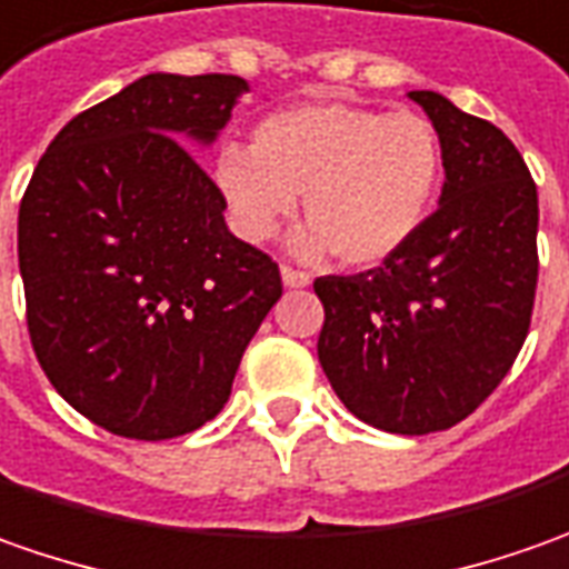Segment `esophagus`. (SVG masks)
Returning <instances> with one entry per match:
<instances>
[{"label":"esophagus","instance_id":"obj_1","mask_svg":"<svg viewBox=\"0 0 569 569\" xmlns=\"http://www.w3.org/2000/svg\"><path fill=\"white\" fill-rule=\"evenodd\" d=\"M280 273H283V283L289 286V289H302V286L311 283V273H305V270H299V267L283 264L280 267Z\"/></svg>","mask_w":569,"mask_h":569}]
</instances>
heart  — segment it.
Returning a JSON list of instances; mask_svg holds the SVG:
<instances>
[{"mask_svg":"<svg viewBox=\"0 0 569 569\" xmlns=\"http://www.w3.org/2000/svg\"><path fill=\"white\" fill-rule=\"evenodd\" d=\"M443 179V144L419 112L318 100L270 112L254 144H226L217 186L239 232L264 242L305 198L302 251L381 264L425 223Z\"/></svg>","mask_w":569,"mask_h":569,"instance_id":"obj_1","label":"heart"}]
</instances>
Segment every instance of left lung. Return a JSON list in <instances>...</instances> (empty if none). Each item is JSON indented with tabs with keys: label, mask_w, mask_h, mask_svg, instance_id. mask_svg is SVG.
Segmentation results:
<instances>
[{
	"label": "left lung",
	"mask_w": 569,
	"mask_h": 569,
	"mask_svg": "<svg viewBox=\"0 0 569 569\" xmlns=\"http://www.w3.org/2000/svg\"><path fill=\"white\" fill-rule=\"evenodd\" d=\"M443 144L438 210L381 267L318 277V359L343 406L390 435L453 428L526 343L539 283V191L498 126L409 93Z\"/></svg>",
	"instance_id": "8db88e82"
}]
</instances>
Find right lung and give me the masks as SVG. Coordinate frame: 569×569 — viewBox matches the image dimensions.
Listing matches in <instances>:
<instances>
[{
    "mask_svg": "<svg viewBox=\"0 0 569 569\" xmlns=\"http://www.w3.org/2000/svg\"><path fill=\"white\" fill-rule=\"evenodd\" d=\"M236 74H148L50 141L18 207L33 356L109 435L169 441L229 400L248 340L283 296L277 261L226 229L186 141H213Z\"/></svg>",
    "mask_w": 569,
    "mask_h": 569,
    "instance_id": "add662e5",
    "label": "right lung"
}]
</instances>
